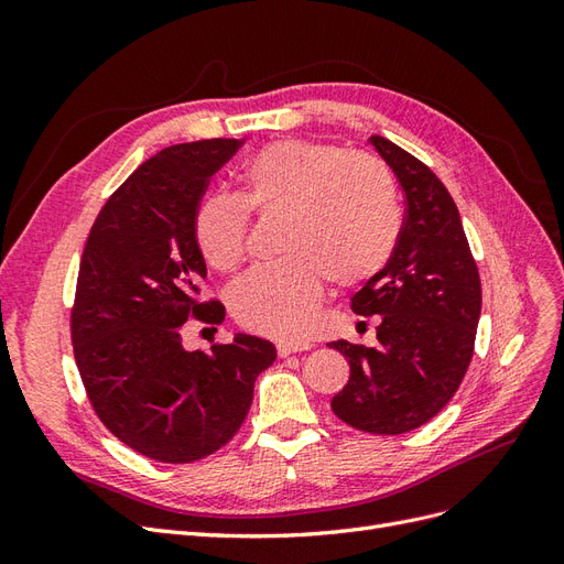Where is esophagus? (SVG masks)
Here are the masks:
<instances>
[{"label":"esophagus","instance_id":"esophagus-1","mask_svg":"<svg viewBox=\"0 0 564 564\" xmlns=\"http://www.w3.org/2000/svg\"><path fill=\"white\" fill-rule=\"evenodd\" d=\"M311 348H313L311 340H280V344H278V355L286 357V355H294V352H301V350H311Z\"/></svg>","mask_w":564,"mask_h":564}]
</instances>
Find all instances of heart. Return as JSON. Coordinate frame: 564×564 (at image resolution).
<instances>
[{
	"instance_id": "obj_1",
	"label": "heart",
	"mask_w": 564,
	"mask_h": 564,
	"mask_svg": "<svg viewBox=\"0 0 564 564\" xmlns=\"http://www.w3.org/2000/svg\"><path fill=\"white\" fill-rule=\"evenodd\" d=\"M242 191L209 195L195 212V240L212 268L235 270L245 259L247 212L282 216L275 263L251 268L228 303L245 327L296 336L322 299V278L350 286L371 280L395 251L402 216L388 166L365 152L308 139L259 148L240 169Z\"/></svg>"
}]
</instances>
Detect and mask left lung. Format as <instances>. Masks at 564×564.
<instances>
[{"label": "left lung", "mask_w": 564, "mask_h": 564, "mask_svg": "<svg viewBox=\"0 0 564 564\" xmlns=\"http://www.w3.org/2000/svg\"><path fill=\"white\" fill-rule=\"evenodd\" d=\"M369 143L398 176L406 212L390 261L350 299L357 315H379L377 348L332 344L350 365L332 409L357 431L400 435L431 421L464 381L482 286L447 187L383 135Z\"/></svg>", "instance_id": "obj_1"}]
</instances>
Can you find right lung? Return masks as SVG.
<instances>
[{
    "mask_svg": "<svg viewBox=\"0 0 564 564\" xmlns=\"http://www.w3.org/2000/svg\"><path fill=\"white\" fill-rule=\"evenodd\" d=\"M240 139L178 143L145 160L100 209L82 253L73 348L106 429L162 464H193L240 431L253 381L275 362L265 338L183 348L187 317L218 324L226 308L195 294L207 263L195 212Z\"/></svg>",
    "mask_w": 564,
    "mask_h": 564,
    "instance_id": "obj_1",
    "label": "right lung"
}]
</instances>
